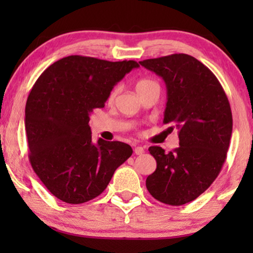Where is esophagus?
Segmentation results:
<instances>
[{"label": "esophagus", "mask_w": 253, "mask_h": 253, "mask_svg": "<svg viewBox=\"0 0 253 253\" xmlns=\"http://www.w3.org/2000/svg\"><path fill=\"white\" fill-rule=\"evenodd\" d=\"M144 147H141V146H136L134 147V153H136L137 155H141L144 153Z\"/></svg>", "instance_id": "1"}]
</instances>
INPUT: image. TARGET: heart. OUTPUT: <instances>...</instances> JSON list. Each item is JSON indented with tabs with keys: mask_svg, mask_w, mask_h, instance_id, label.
Listing matches in <instances>:
<instances>
[{
	"mask_svg": "<svg viewBox=\"0 0 253 253\" xmlns=\"http://www.w3.org/2000/svg\"><path fill=\"white\" fill-rule=\"evenodd\" d=\"M152 86H158V84L154 81H152V79H147V78L139 79V81L136 83V89L138 94L145 91V89L152 87ZM119 92H120V86H115V87L112 88V91H110L108 94V99H107L108 100V102H113L117 96V94H119Z\"/></svg>",
	"mask_w": 253,
	"mask_h": 253,
	"instance_id": "1",
	"label": "heart"
}]
</instances>
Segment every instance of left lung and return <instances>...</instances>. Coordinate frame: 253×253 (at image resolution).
Returning <instances> with one entry per match:
<instances>
[{"mask_svg": "<svg viewBox=\"0 0 253 253\" xmlns=\"http://www.w3.org/2000/svg\"><path fill=\"white\" fill-rule=\"evenodd\" d=\"M167 86L164 123L177 127L179 146L165 153L151 146L157 169L146 178L148 192L171 206L188 204L215 181L229 148L233 115L226 92L206 65L188 54L139 62Z\"/></svg>", "mask_w": 253, "mask_h": 253, "instance_id": "obj_1", "label": "left lung"}]
</instances>
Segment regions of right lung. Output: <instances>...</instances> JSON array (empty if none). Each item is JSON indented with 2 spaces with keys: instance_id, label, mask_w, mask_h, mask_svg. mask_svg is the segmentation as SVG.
I'll return each mask as SVG.
<instances>
[{
  "instance_id": "add662e5",
  "label": "right lung",
  "mask_w": 253,
  "mask_h": 253,
  "mask_svg": "<svg viewBox=\"0 0 253 253\" xmlns=\"http://www.w3.org/2000/svg\"><path fill=\"white\" fill-rule=\"evenodd\" d=\"M138 67L136 61L71 55L48 67L33 85L25 107L29 159L62 202L83 204L101 195L132 154L122 141L99 138L93 143L88 122L93 110L105 107L114 86Z\"/></svg>"
}]
</instances>
